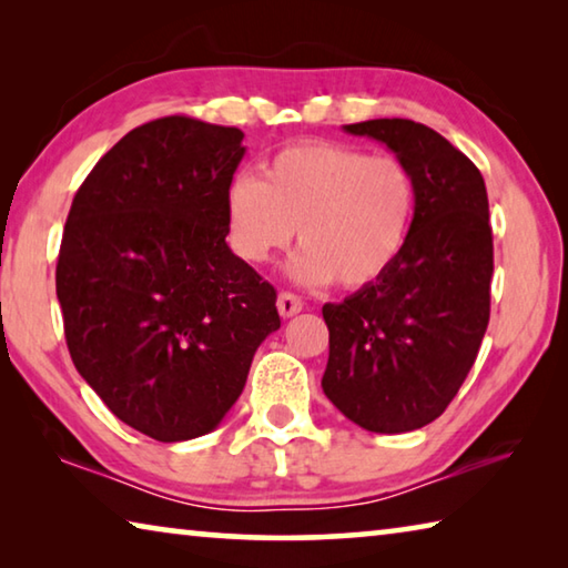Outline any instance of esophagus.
Returning a JSON list of instances; mask_svg holds the SVG:
<instances>
[{"mask_svg":"<svg viewBox=\"0 0 568 568\" xmlns=\"http://www.w3.org/2000/svg\"><path fill=\"white\" fill-rule=\"evenodd\" d=\"M301 311H303V301L295 293L277 295V313H281L283 318H293V315L301 313Z\"/></svg>","mask_w":568,"mask_h":568,"instance_id":"34e87169","label":"esophagus"}]
</instances>
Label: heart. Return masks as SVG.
I'll use <instances>...</instances> for the list:
<instances>
[{"label":"heart","mask_w":568,"mask_h":568,"mask_svg":"<svg viewBox=\"0 0 568 568\" xmlns=\"http://www.w3.org/2000/svg\"><path fill=\"white\" fill-rule=\"evenodd\" d=\"M416 185L396 158L341 142H303L265 162L263 180L240 172L225 190L227 245L247 265L303 250L287 273L303 285L348 291L378 283L406 247Z\"/></svg>","instance_id":"b5f03b06"}]
</instances>
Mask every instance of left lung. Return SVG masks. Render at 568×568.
<instances>
[{
  "label": "left lung",
  "instance_id": "obj_1",
  "mask_svg": "<svg viewBox=\"0 0 568 568\" xmlns=\"http://www.w3.org/2000/svg\"><path fill=\"white\" fill-rule=\"evenodd\" d=\"M345 132L386 145L408 168L416 210L406 247L378 283L325 303L323 393L373 434L436 420L466 381L491 315L494 237L478 168L436 130L368 120Z\"/></svg>",
  "mask_w": 568,
  "mask_h": 568
}]
</instances>
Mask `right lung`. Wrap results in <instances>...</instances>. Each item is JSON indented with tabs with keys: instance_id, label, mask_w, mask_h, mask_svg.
<instances>
[{
	"instance_id": "add662e5",
	"label": "right lung",
	"mask_w": 568,
	"mask_h": 568,
	"mask_svg": "<svg viewBox=\"0 0 568 568\" xmlns=\"http://www.w3.org/2000/svg\"><path fill=\"white\" fill-rule=\"evenodd\" d=\"M237 128L140 124L72 200L57 301L74 368L114 416L162 444L217 428L281 328L275 287L225 243Z\"/></svg>"
}]
</instances>
